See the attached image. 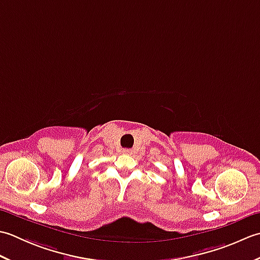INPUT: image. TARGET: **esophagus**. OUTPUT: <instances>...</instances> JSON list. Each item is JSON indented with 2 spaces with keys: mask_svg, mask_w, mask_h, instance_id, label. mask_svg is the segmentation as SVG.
<instances>
[{
  "mask_svg": "<svg viewBox=\"0 0 260 260\" xmlns=\"http://www.w3.org/2000/svg\"><path fill=\"white\" fill-rule=\"evenodd\" d=\"M123 153L124 154H132V153H133V151L128 150V148H126V150H123Z\"/></svg>",
  "mask_w": 260,
  "mask_h": 260,
  "instance_id": "obj_1",
  "label": "esophagus"
}]
</instances>
